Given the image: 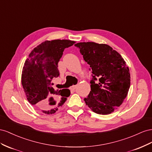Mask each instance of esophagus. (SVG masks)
Instances as JSON below:
<instances>
[{
  "mask_svg": "<svg viewBox=\"0 0 152 152\" xmlns=\"http://www.w3.org/2000/svg\"><path fill=\"white\" fill-rule=\"evenodd\" d=\"M76 85H73L70 88V90H72V91H74L76 89Z\"/></svg>",
  "mask_w": 152,
  "mask_h": 152,
  "instance_id": "esophagus-1",
  "label": "esophagus"
}]
</instances>
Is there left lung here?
<instances>
[{
  "instance_id": "obj_1",
  "label": "left lung",
  "mask_w": 152,
  "mask_h": 152,
  "mask_svg": "<svg viewBox=\"0 0 152 152\" xmlns=\"http://www.w3.org/2000/svg\"><path fill=\"white\" fill-rule=\"evenodd\" d=\"M75 46L80 49L92 73L91 91L84 99L86 104L97 114L111 113L122 104L130 88L131 75L126 63L107 45L83 42Z\"/></svg>"
}]
</instances>
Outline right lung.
I'll return each mask as SVG.
<instances>
[{
	"instance_id": "add662e5",
	"label": "right lung",
	"mask_w": 152,
	"mask_h": 152,
	"mask_svg": "<svg viewBox=\"0 0 152 152\" xmlns=\"http://www.w3.org/2000/svg\"><path fill=\"white\" fill-rule=\"evenodd\" d=\"M75 41H46L30 52L21 74V85L28 101L47 115L53 114L70 95L67 88L55 90L52 80L59 76L58 63L66 48Z\"/></svg>"
}]
</instances>
